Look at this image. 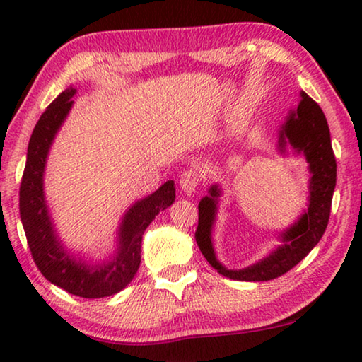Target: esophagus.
<instances>
[{
	"mask_svg": "<svg viewBox=\"0 0 362 362\" xmlns=\"http://www.w3.org/2000/svg\"><path fill=\"white\" fill-rule=\"evenodd\" d=\"M201 182V175L196 169H188L180 175V188L187 194H192L196 188H198Z\"/></svg>",
	"mask_w": 362,
	"mask_h": 362,
	"instance_id": "34e87169",
	"label": "esophagus"
}]
</instances>
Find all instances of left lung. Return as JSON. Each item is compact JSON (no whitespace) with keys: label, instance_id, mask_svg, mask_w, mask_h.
I'll return each mask as SVG.
<instances>
[{"label":"left lung","instance_id":"left-lung-1","mask_svg":"<svg viewBox=\"0 0 362 362\" xmlns=\"http://www.w3.org/2000/svg\"><path fill=\"white\" fill-rule=\"evenodd\" d=\"M300 103L296 112L279 131V148L291 144L297 153H303L310 164V204L298 222L283 233V246H279L267 259L243 269H226L214 252L211 231L216 220L217 198L220 188L212 185L209 196L199 201L198 228L194 238L199 250L220 274L236 281H269L281 276L302 262L313 249L327 228L330 206L337 182V163L330 144V131L321 107L306 93H300Z\"/></svg>","mask_w":362,"mask_h":362}]
</instances>
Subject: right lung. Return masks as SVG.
Instances as JSON below:
<instances>
[{
  "instance_id": "right-lung-1",
  "label": "right lung",
  "mask_w": 362,
  "mask_h": 362,
  "mask_svg": "<svg viewBox=\"0 0 362 362\" xmlns=\"http://www.w3.org/2000/svg\"><path fill=\"white\" fill-rule=\"evenodd\" d=\"M75 93L73 88L65 89L36 122L28 142L27 163L21 182L19 209L30 252L42 276L73 296L102 298L122 291L136 276L140 267L144 231L159 212L174 203L175 187L173 180H168L126 212L118 231V254L112 262L90 267L66 252L54 233L47 214L42 174L49 148L70 112Z\"/></svg>"
}]
</instances>
